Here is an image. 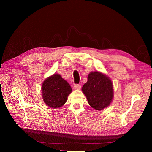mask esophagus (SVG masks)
<instances>
[{
    "label": "esophagus",
    "instance_id": "34e87169",
    "mask_svg": "<svg viewBox=\"0 0 152 152\" xmlns=\"http://www.w3.org/2000/svg\"><path fill=\"white\" fill-rule=\"evenodd\" d=\"M74 88L75 89H80L81 88V85L80 84H75Z\"/></svg>",
    "mask_w": 152,
    "mask_h": 152
}]
</instances>
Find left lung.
<instances>
[{"label":"left lung","instance_id":"obj_1","mask_svg":"<svg viewBox=\"0 0 152 152\" xmlns=\"http://www.w3.org/2000/svg\"><path fill=\"white\" fill-rule=\"evenodd\" d=\"M82 91L89 105L96 110L107 108L113 98L112 81L107 75L98 71L89 73Z\"/></svg>","mask_w":152,"mask_h":152}]
</instances>
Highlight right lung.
I'll list each match as a JSON object with an SVG mask.
<instances>
[{"instance_id": "1", "label": "right lung", "mask_w": 152, "mask_h": 152, "mask_svg": "<svg viewBox=\"0 0 152 152\" xmlns=\"http://www.w3.org/2000/svg\"><path fill=\"white\" fill-rule=\"evenodd\" d=\"M42 96L44 102L49 107L58 108L65 104L72 89L61 76L54 73L45 79L42 84Z\"/></svg>"}]
</instances>
